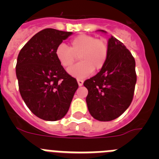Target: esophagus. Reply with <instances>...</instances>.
I'll list each match as a JSON object with an SVG mask.
<instances>
[{
    "label": "esophagus",
    "mask_w": 159,
    "mask_h": 159,
    "mask_svg": "<svg viewBox=\"0 0 159 159\" xmlns=\"http://www.w3.org/2000/svg\"><path fill=\"white\" fill-rule=\"evenodd\" d=\"M77 82H78V84H79V86H82L83 84H84V80H77Z\"/></svg>",
    "instance_id": "obj_1"
}]
</instances>
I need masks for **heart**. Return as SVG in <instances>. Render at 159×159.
<instances>
[{
	"label": "heart",
	"mask_w": 159,
	"mask_h": 159,
	"mask_svg": "<svg viewBox=\"0 0 159 159\" xmlns=\"http://www.w3.org/2000/svg\"><path fill=\"white\" fill-rule=\"evenodd\" d=\"M109 54L107 42L89 35H79L73 38L68 48L60 43L56 49V57L64 68L73 64L78 57L80 63L70 67L68 73L76 78H84L93 71H99L106 64Z\"/></svg>",
	"instance_id": "b5f03b06"
}]
</instances>
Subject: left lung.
I'll return each instance as SVG.
<instances>
[{"label": "left lung", "instance_id": "1", "mask_svg": "<svg viewBox=\"0 0 159 159\" xmlns=\"http://www.w3.org/2000/svg\"><path fill=\"white\" fill-rule=\"evenodd\" d=\"M108 47L105 65L95 76L84 83L88 90V111L92 117L102 122L117 119L129 107L137 80L135 60L126 46L111 36Z\"/></svg>", "mask_w": 159, "mask_h": 159}]
</instances>
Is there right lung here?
Segmentation results:
<instances>
[{
	"mask_svg": "<svg viewBox=\"0 0 159 159\" xmlns=\"http://www.w3.org/2000/svg\"><path fill=\"white\" fill-rule=\"evenodd\" d=\"M71 32L45 29L21 48L16 74L20 93L29 110L40 119L57 121L69 109L79 85L56 57V49Z\"/></svg>",
	"mask_w": 159,
	"mask_h": 159,
	"instance_id": "right-lung-1",
	"label": "right lung"
}]
</instances>
